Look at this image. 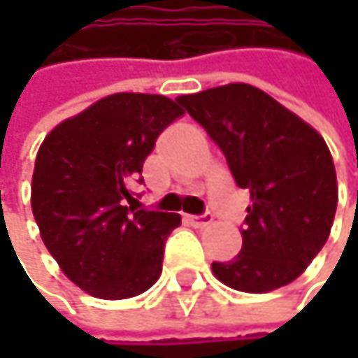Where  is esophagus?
Returning a JSON list of instances; mask_svg holds the SVG:
<instances>
[{
	"label": "esophagus",
	"instance_id": "1",
	"mask_svg": "<svg viewBox=\"0 0 358 358\" xmlns=\"http://www.w3.org/2000/svg\"><path fill=\"white\" fill-rule=\"evenodd\" d=\"M186 222L194 228H205L213 222V215L211 213H203V215H186Z\"/></svg>",
	"mask_w": 358,
	"mask_h": 358
}]
</instances>
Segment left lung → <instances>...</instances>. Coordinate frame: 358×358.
Returning <instances> with one entry per match:
<instances>
[{
	"mask_svg": "<svg viewBox=\"0 0 358 358\" xmlns=\"http://www.w3.org/2000/svg\"><path fill=\"white\" fill-rule=\"evenodd\" d=\"M176 101L222 149L236 186L250 192L243 249L211 263L215 278L255 294L290 284L323 249L336 215V170L325 141L245 83Z\"/></svg>",
	"mask_w": 358,
	"mask_h": 358,
	"instance_id": "obj_1",
	"label": "left lung"
}]
</instances>
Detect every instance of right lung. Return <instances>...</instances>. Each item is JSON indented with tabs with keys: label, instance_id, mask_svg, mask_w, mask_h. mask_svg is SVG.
<instances>
[{
	"label": "right lung",
	"instance_id": "right-lung-1",
	"mask_svg": "<svg viewBox=\"0 0 358 358\" xmlns=\"http://www.w3.org/2000/svg\"><path fill=\"white\" fill-rule=\"evenodd\" d=\"M184 111L164 95L115 93L43 141L33 215L62 271L97 299H130L162 275L178 213L136 209L132 188L157 136Z\"/></svg>",
	"mask_w": 358,
	"mask_h": 358
}]
</instances>
